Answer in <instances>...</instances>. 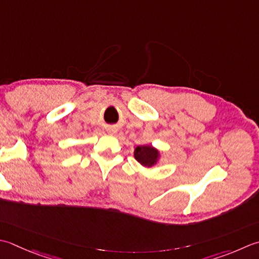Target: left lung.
Here are the masks:
<instances>
[{"instance_id": "8db88e82", "label": "left lung", "mask_w": 259, "mask_h": 259, "mask_svg": "<svg viewBox=\"0 0 259 259\" xmlns=\"http://www.w3.org/2000/svg\"><path fill=\"white\" fill-rule=\"evenodd\" d=\"M158 151L151 146H138L135 149V158L146 167L155 165L158 159Z\"/></svg>"}]
</instances>
